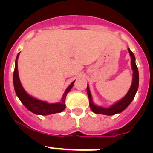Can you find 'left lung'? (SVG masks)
<instances>
[{
  "label": "left lung",
  "instance_id": "8db88e82",
  "mask_svg": "<svg viewBox=\"0 0 153 153\" xmlns=\"http://www.w3.org/2000/svg\"><path fill=\"white\" fill-rule=\"evenodd\" d=\"M129 54L131 56V65H132V69L133 70V77H132V83L129 89V92L127 93L126 95L123 98L115 103L114 105L111 106L108 109L106 108H102L100 106H97L93 103L92 101L91 93H90V89H89L88 84H87V88H86V92H87V95L89 97V100H90V107L93 113H97V114H103L107 115V116H112V115L117 114L118 113H121L129 106L130 102H132V100L134 99L136 93L138 90V86H139V71L138 68L136 67V62H135V56L133 53L129 49Z\"/></svg>",
  "mask_w": 153,
  "mask_h": 153
}]
</instances>
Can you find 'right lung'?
<instances>
[{"instance_id":"obj_1","label":"right lung","mask_w":153,"mask_h":153,"mask_svg":"<svg viewBox=\"0 0 153 153\" xmlns=\"http://www.w3.org/2000/svg\"><path fill=\"white\" fill-rule=\"evenodd\" d=\"M19 54H20V53L17 56V60L15 61V68H14V71H13V86H14L16 94L20 99L21 102L24 104V106L27 109H29L30 111L37 115H50L56 113H61L62 111H63V109L66 107V105H65L66 96L70 92V90L72 89L74 81L67 87L66 91L64 92L61 102H59V103L50 104L44 102V101L36 100V99L28 95L27 93L25 92V90H24L23 86H21L20 79H19L18 70H17V59H18Z\"/></svg>"}]
</instances>
